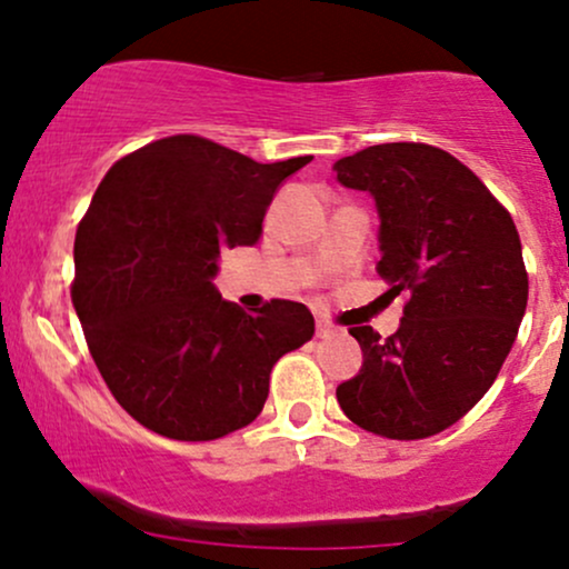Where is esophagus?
I'll use <instances>...</instances> for the list:
<instances>
[{
    "label": "esophagus",
    "instance_id": "obj_1",
    "mask_svg": "<svg viewBox=\"0 0 569 569\" xmlns=\"http://www.w3.org/2000/svg\"><path fill=\"white\" fill-rule=\"evenodd\" d=\"M337 331H339V329H337L335 323L329 321V318H318V321H316V335L321 337V339H329V337H335Z\"/></svg>",
    "mask_w": 569,
    "mask_h": 569
}]
</instances>
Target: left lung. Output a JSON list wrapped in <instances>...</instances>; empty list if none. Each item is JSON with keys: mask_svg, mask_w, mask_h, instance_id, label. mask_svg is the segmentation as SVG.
Returning <instances> with one entry per match:
<instances>
[{"mask_svg": "<svg viewBox=\"0 0 569 569\" xmlns=\"http://www.w3.org/2000/svg\"><path fill=\"white\" fill-rule=\"evenodd\" d=\"M335 173L375 194L377 272L407 297L396 335L352 326L363 367L337 401L369 433L428 439L481 401L513 348L530 289L519 232L485 181L430 143H377Z\"/></svg>", "mask_w": 569, "mask_h": 569, "instance_id": "1", "label": "left lung"}]
</instances>
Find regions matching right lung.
<instances>
[{
  "label": "right lung",
  "instance_id": "1",
  "mask_svg": "<svg viewBox=\"0 0 569 569\" xmlns=\"http://www.w3.org/2000/svg\"><path fill=\"white\" fill-rule=\"evenodd\" d=\"M310 160L264 166L179 133L98 184L77 227L71 302L103 382L143 428L176 441L246 428L278 358L316 335L305 305L270 299L248 316L211 283L227 248L262 238L280 181Z\"/></svg>",
  "mask_w": 569,
  "mask_h": 569
}]
</instances>
